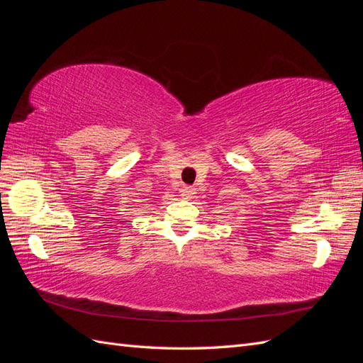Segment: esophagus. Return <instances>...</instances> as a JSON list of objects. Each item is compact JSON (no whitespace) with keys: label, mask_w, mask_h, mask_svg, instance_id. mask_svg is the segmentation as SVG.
Segmentation results:
<instances>
[{"label":"esophagus","mask_w":363,"mask_h":363,"mask_svg":"<svg viewBox=\"0 0 363 363\" xmlns=\"http://www.w3.org/2000/svg\"><path fill=\"white\" fill-rule=\"evenodd\" d=\"M195 188L194 186H183V188L180 189V195L183 196L184 200H191V199H194L195 196Z\"/></svg>","instance_id":"34e87169"}]
</instances>
